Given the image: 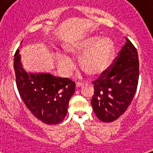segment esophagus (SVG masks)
Instances as JSON below:
<instances>
[{
    "label": "esophagus",
    "instance_id": "esophagus-1",
    "mask_svg": "<svg viewBox=\"0 0 153 153\" xmlns=\"http://www.w3.org/2000/svg\"><path fill=\"white\" fill-rule=\"evenodd\" d=\"M82 85H83V84L82 83V82H77V83H76V88L77 89L80 88L81 86H82Z\"/></svg>",
    "mask_w": 153,
    "mask_h": 153
}]
</instances>
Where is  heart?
I'll return each instance as SVG.
<instances>
[{
  "mask_svg": "<svg viewBox=\"0 0 153 153\" xmlns=\"http://www.w3.org/2000/svg\"><path fill=\"white\" fill-rule=\"evenodd\" d=\"M65 48L72 55L83 53L80 59L82 67L93 75H100L106 71L113 63L115 55L114 42L109 37H86L68 44ZM55 60L63 75L69 76L74 71L75 63L69 54L56 52Z\"/></svg>",
  "mask_w": 153,
  "mask_h": 153,
  "instance_id": "heart-1",
  "label": "heart"
}]
</instances>
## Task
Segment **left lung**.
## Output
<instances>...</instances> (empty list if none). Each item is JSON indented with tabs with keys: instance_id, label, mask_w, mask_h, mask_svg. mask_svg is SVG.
Wrapping results in <instances>:
<instances>
[{
	"instance_id": "1",
	"label": "left lung",
	"mask_w": 153,
	"mask_h": 153,
	"mask_svg": "<svg viewBox=\"0 0 153 153\" xmlns=\"http://www.w3.org/2000/svg\"><path fill=\"white\" fill-rule=\"evenodd\" d=\"M126 39L110 69L93 82L94 94L91 105L96 116L103 122L115 121L126 111L137 87V51L130 40Z\"/></svg>"
}]
</instances>
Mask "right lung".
Returning a JSON list of instances; mask_svg holds the SVG:
<instances>
[{"mask_svg": "<svg viewBox=\"0 0 153 153\" xmlns=\"http://www.w3.org/2000/svg\"><path fill=\"white\" fill-rule=\"evenodd\" d=\"M19 50L14 56V71L18 91L25 105L39 121L57 125L65 118L75 83L67 78L50 73L27 72L22 67Z\"/></svg>", "mask_w": 153, "mask_h": 153, "instance_id": "obj_1", "label": "right lung"}]
</instances>
